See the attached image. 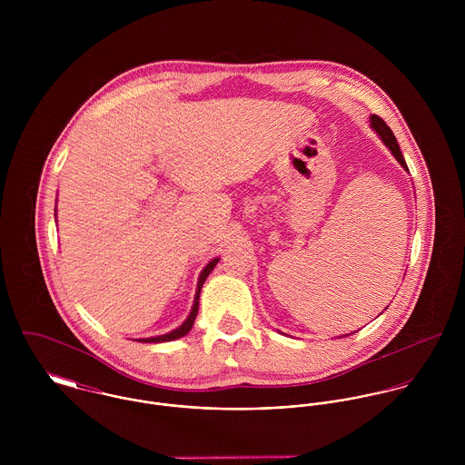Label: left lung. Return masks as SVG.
Returning a JSON list of instances; mask_svg holds the SVG:
<instances>
[{
    "mask_svg": "<svg viewBox=\"0 0 465 465\" xmlns=\"http://www.w3.org/2000/svg\"><path fill=\"white\" fill-rule=\"evenodd\" d=\"M369 125H371V129H372L374 133L380 135V139L385 143V146L391 150V153L396 157V161H398L399 164L408 172V166H406L404 157H402L401 148H399L398 139H396L394 133L391 131V127H389V125H387L380 116H376V114H371V118H369Z\"/></svg>",
    "mask_w": 465,
    "mask_h": 465,
    "instance_id": "1",
    "label": "left lung"
}]
</instances>
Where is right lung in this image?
Returning a JSON list of instances; mask_svg holds the SVG:
<instances>
[{
    "mask_svg": "<svg viewBox=\"0 0 465 465\" xmlns=\"http://www.w3.org/2000/svg\"><path fill=\"white\" fill-rule=\"evenodd\" d=\"M55 213H57V209H55ZM218 262H220V258H214V260H211L207 265L202 268V272H200L199 275V282H197L195 299H193V306H192V312H190V315L186 317V321H184V322H183L179 328H175L173 331L159 334V336H150V338H137L135 341H141V343H163V341H172V340L183 338V336H186L188 332L192 331V328H193V322H195V319H197V313H199V299L200 292H202V286H203V282H205L207 275L213 272V268L216 266Z\"/></svg>",
    "mask_w": 465,
    "mask_h": 465,
    "instance_id": "right-lung-1",
    "label": "right lung"
}]
</instances>
